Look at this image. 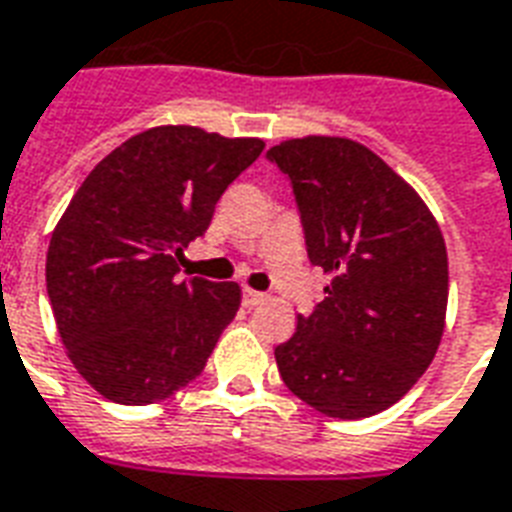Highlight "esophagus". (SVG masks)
Returning a JSON list of instances; mask_svg holds the SVG:
<instances>
[{"label":"esophagus","mask_w":512,"mask_h":512,"mask_svg":"<svg viewBox=\"0 0 512 512\" xmlns=\"http://www.w3.org/2000/svg\"><path fill=\"white\" fill-rule=\"evenodd\" d=\"M263 298H265L263 292L249 290V287H244V290H241V300H244L247 306H257V303H260V300H263Z\"/></svg>","instance_id":"1"}]
</instances>
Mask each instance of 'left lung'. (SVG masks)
I'll use <instances>...</instances> for the list:
<instances>
[{
    "label": "left lung",
    "instance_id": "left-lung-1",
    "mask_svg": "<svg viewBox=\"0 0 512 512\" xmlns=\"http://www.w3.org/2000/svg\"><path fill=\"white\" fill-rule=\"evenodd\" d=\"M265 158L290 179L308 260L330 273L325 300L273 351L282 381L333 419L386 411L440 346L448 257L438 222L351 139H290Z\"/></svg>",
    "mask_w": 512,
    "mask_h": 512
}]
</instances>
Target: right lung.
<instances>
[{
	"label": "right lung",
	"mask_w": 512,
	"mask_h": 512,
	"mask_svg": "<svg viewBox=\"0 0 512 512\" xmlns=\"http://www.w3.org/2000/svg\"><path fill=\"white\" fill-rule=\"evenodd\" d=\"M193 126L131 136L85 177L53 230L48 298L69 360L112 403L166 400L204 370L236 282L177 279L182 249L263 152Z\"/></svg>",
	"instance_id": "right-lung-1"
}]
</instances>
